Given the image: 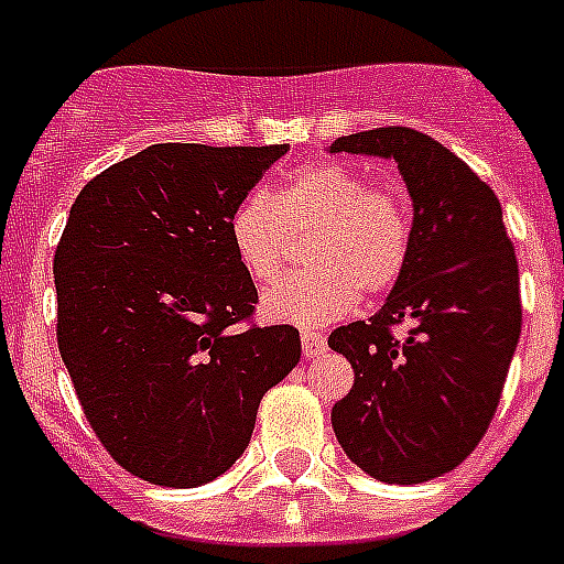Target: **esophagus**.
I'll return each mask as SVG.
<instances>
[{
	"label": "esophagus",
	"instance_id": "esophagus-1",
	"mask_svg": "<svg viewBox=\"0 0 564 564\" xmlns=\"http://www.w3.org/2000/svg\"><path fill=\"white\" fill-rule=\"evenodd\" d=\"M302 352H305L307 358L325 356V352H327L325 333H318V330H305V333H302Z\"/></svg>",
	"mask_w": 564,
	"mask_h": 564
}]
</instances>
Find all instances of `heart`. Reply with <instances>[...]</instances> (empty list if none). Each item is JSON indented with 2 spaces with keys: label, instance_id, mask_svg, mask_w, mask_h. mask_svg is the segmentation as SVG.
Segmentation results:
<instances>
[{
  "label": "heart",
  "instance_id": "b5f03b06",
  "mask_svg": "<svg viewBox=\"0 0 564 564\" xmlns=\"http://www.w3.org/2000/svg\"><path fill=\"white\" fill-rule=\"evenodd\" d=\"M311 268L279 282L265 313L293 325L347 316L364 293H383L406 271L412 206L401 188L370 183L341 161H311L273 194L251 192L231 214L228 234L248 276L271 285L282 273L291 234H307Z\"/></svg>",
  "mask_w": 564,
  "mask_h": 564
}]
</instances>
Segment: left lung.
<instances>
[{"label": "left lung", "instance_id": "left-lung-1", "mask_svg": "<svg viewBox=\"0 0 564 564\" xmlns=\"http://www.w3.org/2000/svg\"><path fill=\"white\" fill-rule=\"evenodd\" d=\"M330 152L392 158L415 208L410 262L381 311L327 338L356 372L333 432L376 480L426 482L475 452L500 403L522 327L514 246L497 194L430 134L378 127Z\"/></svg>", "mask_w": 564, "mask_h": 564}]
</instances>
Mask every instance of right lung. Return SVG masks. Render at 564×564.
Masks as SVG:
<instances>
[{
    "label": "right lung",
    "mask_w": 564,
    "mask_h": 564,
    "mask_svg": "<svg viewBox=\"0 0 564 564\" xmlns=\"http://www.w3.org/2000/svg\"><path fill=\"white\" fill-rule=\"evenodd\" d=\"M154 143L96 174L58 239L56 338L104 449L154 486L234 466L259 401L299 364L293 325H253L234 208L288 152Z\"/></svg>",
    "instance_id": "1"
}]
</instances>
